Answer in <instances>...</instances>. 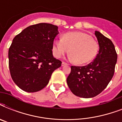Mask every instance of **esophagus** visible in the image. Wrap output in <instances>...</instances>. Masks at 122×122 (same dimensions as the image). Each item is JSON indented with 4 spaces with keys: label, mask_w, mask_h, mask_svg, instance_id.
<instances>
[{
    "label": "esophagus",
    "mask_w": 122,
    "mask_h": 122,
    "mask_svg": "<svg viewBox=\"0 0 122 122\" xmlns=\"http://www.w3.org/2000/svg\"><path fill=\"white\" fill-rule=\"evenodd\" d=\"M66 65H68V64H67L66 63H65V62H63V63H62V66H66Z\"/></svg>",
    "instance_id": "34e87169"
}]
</instances>
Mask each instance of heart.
I'll use <instances>...</instances> for the list:
<instances>
[{"instance_id":"b5f03b06","label":"heart","mask_w":122,"mask_h":122,"mask_svg":"<svg viewBox=\"0 0 122 122\" xmlns=\"http://www.w3.org/2000/svg\"><path fill=\"white\" fill-rule=\"evenodd\" d=\"M68 58L78 65L86 64L92 61L99 49L98 43L91 35L83 32H69L62 38L54 40L52 47L53 54L60 58L68 51Z\"/></svg>"}]
</instances>
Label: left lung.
I'll return each instance as SVG.
<instances>
[{"mask_svg":"<svg viewBox=\"0 0 122 122\" xmlns=\"http://www.w3.org/2000/svg\"><path fill=\"white\" fill-rule=\"evenodd\" d=\"M99 50L94 60L87 66H71L67 84L73 94L83 98L96 96L113 78L117 61V54L110 39L95 31Z\"/></svg>","mask_w":122,"mask_h":122,"instance_id":"left-lung-1","label":"left lung"}]
</instances>
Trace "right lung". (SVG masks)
<instances>
[{"instance_id": "1", "label": "right lung", "mask_w": 122, "mask_h": 122, "mask_svg": "<svg viewBox=\"0 0 122 122\" xmlns=\"http://www.w3.org/2000/svg\"><path fill=\"white\" fill-rule=\"evenodd\" d=\"M58 27L36 24L24 29L12 40L9 49V67L14 82L23 91L35 92L47 85L61 62L52 55Z\"/></svg>"}]
</instances>
